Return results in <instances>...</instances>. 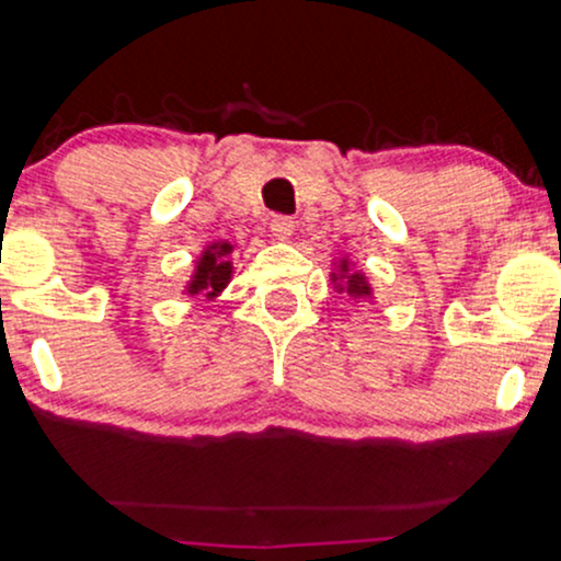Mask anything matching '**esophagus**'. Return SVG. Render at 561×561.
<instances>
[{
	"mask_svg": "<svg viewBox=\"0 0 561 561\" xmlns=\"http://www.w3.org/2000/svg\"><path fill=\"white\" fill-rule=\"evenodd\" d=\"M295 231V221L289 216H274L272 218V234L276 240H289Z\"/></svg>",
	"mask_w": 561,
	"mask_h": 561,
	"instance_id": "obj_1",
	"label": "esophagus"
}]
</instances>
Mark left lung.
<instances>
[{
    "instance_id": "left-lung-1",
    "label": "left lung",
    "mask_w": 561,
    "mask_h": 561,
    "mask_svg": "<svg viewBox=\"0 0 561 561\" xmlns=\"http://www.w3.org/2000/svg\"><path fill=\"white\" fill-rule=\"evenodd\" d=\"M332 282H337L340 293L345 289L351 298H369L371 295V287L369 282H366V276L362 272H351V261L347 259L337 263V272L332 274Z\"/></svg>"
}]
</instances>
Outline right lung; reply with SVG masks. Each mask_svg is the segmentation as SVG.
Wrapping results in <instances>:
<instances>
[{"instance_id":"obj_1","label":"right lung","mask_w":561,"mask_h":561,"mask_svg":"<svg viewBox=\"0 0 561 561\" xmlns=\"http://www.w3.org/2000/svg\"><path fill=\"white\" fill-rule=\"evenodd\" d=\"M231 250H234V244L229 242L208 244L195 263V274H192L190 285H186V293H205V298H216L231 279V261H227Z\"/></svg>"}]
</instances>
